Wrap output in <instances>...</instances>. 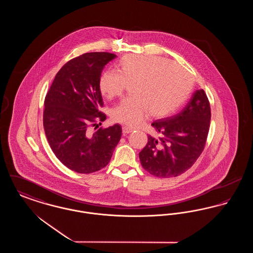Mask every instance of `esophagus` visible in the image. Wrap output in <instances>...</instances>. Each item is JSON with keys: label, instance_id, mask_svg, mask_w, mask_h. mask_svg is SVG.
Here are the masks:
<instances>
[{"label": "esophagus", "instance_id": "1", "mask_svg": "<svg viewBox=\"0 0 253 253\" xmlns=\"http://www.w3.org/2000/svg\"><path fill=\"white\" fill-rule=\"evenodd\" d=\"M132 132V129H131V128L126 127V126H123V127H122V132H123V134H127V133Z\"/></svg>", "mask_w": 253, "mask_h": 253}]
</instances>
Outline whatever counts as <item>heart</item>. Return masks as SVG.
Here are the masks:
<instances>
[{
  "instance_id": "obj_1",
  "label": "heart",
  "mask_w": 253,
  "mask_h": 253,
  "mask_svg": "<svg viewBox=\"0 0 253 253\" xmlns=\"http://www.w3.org/2000/svg\"><path fill=\"white\" fill-rule=\"evenodd\" d=\"M117 72L102 73L98 88L107 99L121 96L130 85L132 96L111 110L115 122L136 127L151 115L161 119L180 107L193 90L192 76L169 60L157 56L127 55L116 65Z\"/></svg>"
}]
</instances>
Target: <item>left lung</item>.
Returning <instances> with one entry per match:
<instances>
[{"label":"left lung","mask_w":253,"mask_h":253,"mask_svg":"<svg viewBox=\"0 0 253 253\" xmlns=\"http://www.w3.org/2000/svg\"><path fill=\"white\" fill-rule=\"evenodd\" d=\"M204 90H196L178 114L154 121L158 137L148 135L139 153L142 167L157 177H175L191 168L204 150L211 122Z\"/></svg>","instance_id":"1"}]
</instances>
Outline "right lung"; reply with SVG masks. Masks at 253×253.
<instances>
[{"label":"right lung","mask_w":253,"mask_h":253,"mask_svg":"<svg viewBox=\"0 0 253 253\" xmlns=\"http://www.w3.org/2000/svg\"><path fill=\"white\" fill-rule=\"evenodd\" d=\"M117 56L107 52L85 53L66 62L56 75L44 99L43 128L49 145L60 162L80 173L104 168L121 137V125L99 128L106 120L98 81L104 66Z\"/></svg>","instance_id":"right-lung-1"}]
</instances>
